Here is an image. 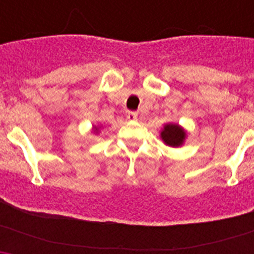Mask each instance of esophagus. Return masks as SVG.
Listing matches in <instances>:
<instances>
[{
  "instance_id": "1",
  "label": "esophagus",
  "mask_w": 254,
  "mask_h": 254,
  "mask_svg": "<svg viewBox=\"0 0 254 254\" xmlns=\"http://www.w3.org/2000/svg\"><path fill=\"white\" fill-rule=\"evenodd\" d=\"M127 120L136 121L137 120V113H134V112H128V113H127Z\"/></svg>"
}]
</instances>
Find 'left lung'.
<instances>
[{
	"label": "left lung",
	"instance_id": "left-lung-1",
	"mask_svg": "<svg viewBox=\"0 0 254 254\" xmlns=\"http://www.w3.org/2000/svg\"><path fill=\"white\" fill-rule=\"evenodd\" d=\"M160 138L170 147H181L187 138V131L178 123H167L160 131Z\"/></svg>",
	"mask_w": 254,
	"mask_h": 254
}]
</instances>
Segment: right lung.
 I'll return each mask as SVG.
<instances>
[{"mask_svg":"<svg viewBox=\"0 0 254 254\" xmlns=\"http://www.w3.org/2000/svg\"><path fill=\"white\" fill-rule=\"evenodd\" d=\"M102 128V127H100V126H93V132L95 134H98L99 133V129Z\"/></svg>","mask_w":254,"mask_h":254,"instance_id":"obj_1","label":"right lung"}]
</instances>
